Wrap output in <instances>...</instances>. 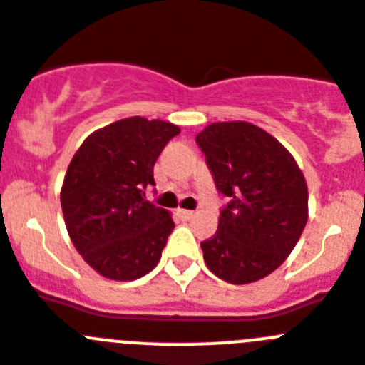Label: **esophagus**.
Returning <instances> with one entry per match:
<instances>
[{
  "mask_svg": "<svg viewBox=\"0 0 365 365\" xmlns=\"http://www.w3.org/2000/svg\"><path fill=\"white\" fill-rule=\"evenodd\" d=\"M177 214H179L180 219H185V221H190V219L195 217V212H192V210H179Z\"/></svg>",
  "mask_w": 365,
  "mask_h": 365,
  "instance_id": "34e87169",
  "label": "esophagus"
}]
</instances>
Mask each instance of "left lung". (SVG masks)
<instances>
[{"label":"left lung","instance_id":"left-lung-1","mask_svg":"<svg viewBox=\"0 0 365 365\" xmlns=\"http://www.w3.org/2000/svg\"><path fill=\"white\" fill-rule=\"evenodd\" d=\"M215 188L228 197L215 235L201 243L206 267L245 285L278 269L307 222V182L282 144L248 122H215L195 137Z\"/></svg>","mask_w":365,"mask_h":365}]
</instances>
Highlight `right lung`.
<instances>
[{"mask_svg": "<svg viewBox=\"0 0 365 365\" xmlns=\"http://www.w3.org/2000/svg\"><path fill=\"white\" fill-rule=\"evenodd\" d=\"M179 133L170 122L131 117L91 133L74 153L60 193L63 219L100 276L131 282L159 263L175 225L146 201V188L155 186V160Z\"/></svg>", "mask_w": 365, "mask_h": 365, "instance_id": "1", "label": "right lung"}]
</instances>
